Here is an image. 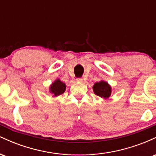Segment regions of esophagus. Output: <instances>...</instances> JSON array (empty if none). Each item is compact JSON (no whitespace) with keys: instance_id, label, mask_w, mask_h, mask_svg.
Masks as SVG:
<instances>
[{"instance_id":"34e87169","label":"esophagus","mask_w":156,"mask_h":156,"mask_svg":"<svg viewBox=\"0 0 156 156\" xmlns=\"http://www.w3.org/2000/svg\"><path fill=\"white\" fill-rule=\"evenodd\" d=\"M76 81L78 82V83H82L83 82V79L82 78H77Z\"/></svg>"}]
</instances>
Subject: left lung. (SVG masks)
<instances>
[{"label":"left lung","mask_w":156,"mask_h":156,"mask_svg":"<svg viewBox=\"0 0 156 156\" xmlns=\"http://www.w3.org/2000/svg\"><path fill=\"white\" fill-rule=\"evenodd\" d=\"M92 88L94 94L103 99H108L112 94V87L104 80L96 82Z\"/></svg>","instance_id":"8db88e82"}]
</instances>
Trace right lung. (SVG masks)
Wrapping results in <instances>:
<instances>
[{
    "label": "right lung",
    "instance_id": "right-lung-1",
    "mask_svg": "<svg viewBox=\"0 0 156 156\" xmlns=\"http://www.w3.org/2000/svg\"><path fill=\"white\" fill-rule=\"evenodd\" d=\"M49 89L50 92L53 94V97L59 96L65 92L66 84L60 79H56L51 83Z\"/></svg>",
    "mask_w": 156,
    "mask_h": 156
}]
</instances>
